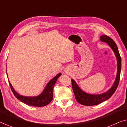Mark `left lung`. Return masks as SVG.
I'll use <instances>...</instances> for the list:
<instances>
[{
	"label": "left lung",
	"mask_w": 127,
	"mask_h": 127,
	"mask_svg": "<svg viewBox=\"0 0 127 127\" xmlns=\"http://www.w3.org/2000/svg\"><path fill=\"white\" fill-rule=\"evenodd\" d=\"M100 40L102 42L106 43L112 48L116 55L117 63V75H116L115 81H114L113 85L112 87L105 93L100 94H90L86 93L79 87V86H78L73 79H72L73 91L74 95H75L76 99L79 103L83 105H97L102 103V102L105 101V100L109 99L114 93V92L116 91L119 83L121 69V59L117 45L110 37L106 35H104V34L100 36Z\"/></svg>",
	"instance_id": "1"
}]
</instances>
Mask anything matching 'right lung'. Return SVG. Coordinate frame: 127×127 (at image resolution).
<instances>
[{"label":"right lung","mask_w":127,"mask_h":127,"mask_svg":"<svg viewBox=\"0 0 127 127\" xmlns=\"http://www.w3.org/2000/svg\"><path fill=\"white\" fill-rule=\"evenodd\" d=\"M61 75V73H58L51 80H50L49 82L46 85V87L44 88L42 93L38 96H25L19 94L15 91L9 81H8V82H9L10 87L11 88L14 95L18 100L24 102L28 105L32 106L41 107L47 105L53 100L54 86L56 83L57 79L60 77Z\"/></svg>","instance_id":"right-lung-1"}]
</instances>
